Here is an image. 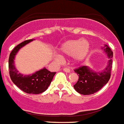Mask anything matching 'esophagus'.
I'll return each instance as SVG.
<instances>
[{"label": "esophagus", "mask_w": 124, "mask_h": 124, "mask_svg": "<svg viewBox=\"0 0 124 124\" xmlns=\"http://www.w3.org/2000/svg\"><path fill=\"white\" fill-rule=\"evenodd\" d=\"M63 70H64L65 72H67V73L70 72V69L68 68H64L63 69Z\"/></svg>", "instance_id": "esophagus-1"}]
</instances>
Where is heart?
I'll use <instances>...</instances> for the list:
<instances>
[{"label":"heart","instance_id":"obj_1","mask_svg":"<svg viewBox=\"0 0 124 124\" xmlns=\"http://www.w3.org/2000/svg\"><path fill=\"white\" fill-rule=\"evenodd\" d=\"M59 51L64 55H72L75 61L84 60L90 50L89 42L85 39H71L65 41L59 47ZM60 58V56H58Z\"/></svg>","mask_w":124,"mask_h":124}]
</instances>
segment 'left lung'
Here are the masks:
<instances>
[{
  "mask_svg": "<svg viewBox=\"0 0 124 124\" xmlns=\"http://www.w3.org/2000/svg\"><path fill=\"white\" fill-rule=\"evenodd\" d=\"M102 49L108 58L107 65L103 70L95 71L86 66H81L74 70L79 76L78 81L73 86L78 93L83 95L93 94L99 91L109 81L112 66L113 53L108 45H105Z\"/></svg>",
  "mask_w": 124,
  "mask_h": 124,
  "instance_id": "1",
  "label": "left lung"
}]
</instances>
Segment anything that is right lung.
Wrapping results in <instances>:
<instances>
[{
  "mask_svg": "<svg viewBox=\"0 0 124 124\" xmlns=\"http://www.w3.org/2000/svg\"><path fill=\"white\" fill-rule=\"evenodd\" d=\"M33 40L34 39L26 40L17 45L9 54L8 64L9 76L12 82L26 93L38 94L45 92L48 88L56 72H51L43 68L32 74L23 75L18 71L14 65V59L19 50Z\"/></svg>",
  "mask_w": 124,
  "mask_h": 124,
  "instance_id": "right-lung-1",
  "label": "right lung"
}]
</instances>
